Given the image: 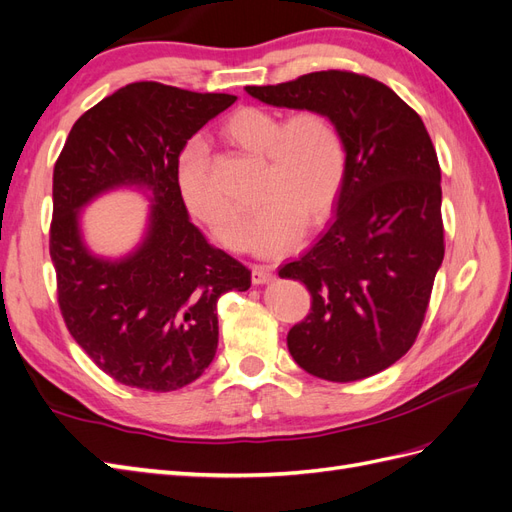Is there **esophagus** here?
<instances>
[{"label":"esophagus","instance_id":"esophagus-1","mask_svg":"<svg viewBox=\"0 0 512 512\" xmlns=\"http://www.w3.org/2000/svg\"><path fill=\"white\" fill-rule=\"evenodd\" d=\"M273 280V269L267 265H254L252 267V282L254 284H267Z\"/></svg>","mask_w":512,"mask_h":512}]
</instances>
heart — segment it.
Returning <instances> with one entry per match:
<instances>
[{
	"label": "heart",
	"instance_id": "1",
	"mask_svg": "<svg viewBox=\"0 0 512 512\" xmlns=\"http://www.w3.org/2000/svg\"><path fill=\"white\" fill-rule=\"evenodd\" d=\"M237 147L265 156L260 198L265 200L245 232V215L213 183L207 151L188 143L177 158V188L185 207L226 247L245 245L258 254H282L299 241L301 224L322 220L344 183L346 147L335 123L320 111L288 119L267 108H241L222 126Z\"/></svg>",
	"mask_w": 512,
	"mask_h": 512
}]
</instances>
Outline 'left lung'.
I'll use <instances>...</instances> for the list:
<instances>
[{
    "mask_svg": "<svg viewBox=\"0 0 512 512\" xmlns=\"http://www.w3.org/2000/svg\"><path fill=\"white\" fill-rule=\"evenodd\" d=\"M245 91L271 106L320 111L344 138L333 220L280 267L312 294L286 342L316 378L374 376L412 348L444 258L440 164L425 123L391 87L348 70Z\"/></svg>",
    "mask_w": 512,
    "mask_h": 512,
    "instance_id": "8db88e82",
    "label": "left lung"
}]
</instances>
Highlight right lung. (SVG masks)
Listing matches in <instances>:
<instances>
[{"mask_svg":"<svg viewBox=\"0 0 512 512\" xmlns=\"http://www.w3.org/2000/svg\"><path fill=\"white\" fill-rule=\"evenodd\" d=\"M235 100L126 85L79 117L55 162L49 250L61 316L89 359L134 389L168 393L203 376L218 350V299L252 284L190 222L175 177L185 143ZM123 184L150 190V228L132 255L108 261L86 250L78 213Z\"/></svg>","mask_w":512,"mask_h":512,"instance_id":"obj_1","label":"right lung"}]
</instances>
